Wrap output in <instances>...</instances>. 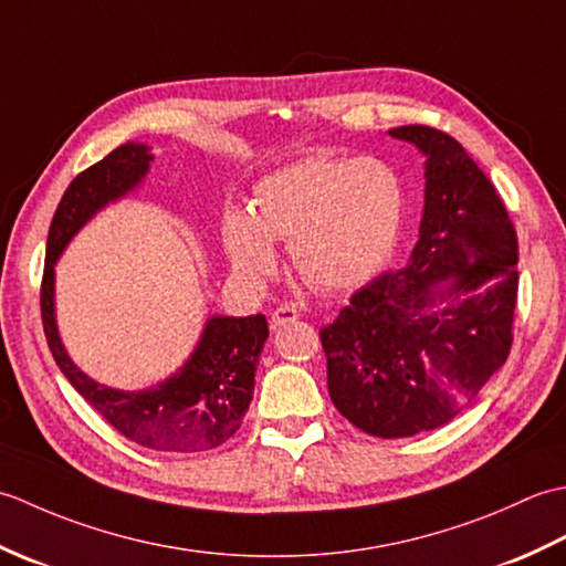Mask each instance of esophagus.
<instances>
[{"mask_svg": "<svg viewBox=\"0 0 566 566\" xmlns=\"http://www.w3.org/2000/svg\"><path fill=\"white\" fill-rule=\"evenodd\" d=\"M296 318H298V311L290 304H282L272 311L270 321H272V328H284V326H290V323H294Z\"/></svg>", "mask_w": 566, "mask_h": 566, "instance_id": "esophagus-1", "label": "esophagus"}]
</instances>
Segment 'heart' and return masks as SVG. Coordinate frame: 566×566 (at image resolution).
I'll return each instance as SVG.
<instances>
[{"label":"heart","mask_w":566,"mask_h":566,"mask_svg":"<svg viewBox=\"0 0 566 566\" xmlns=\"http://www.w3.org/2000/svg\"><path fill=\"white\" fill-rule=\"evenodd\" d=\"M403 213V179L387 160L314 155L264 177L252 213L226 211L221 238L233 270L252 284L272 276V240H282L314 290L345 292L387 262Z\"/></svg>","instance_id":"heart-1"}]
</instances>
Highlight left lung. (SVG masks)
<instances>
[{"label":"left lung","instance_id":"obj_1","mask_svg":"<svg viewBox=\"0 0 566 566\" xmlns=\"http://www.w3.org/2000/svg\"><path fill=\"white\" fill-rule=\"evenodd\" d=\"M389 134L428 158L420 238L406 268L321 328L335 408L387 440L436 430L474 399L509 359L518 302V235L482 167L444 130Z\"/></svg>","mask_w":566,"mask_h":566}]
</instances>
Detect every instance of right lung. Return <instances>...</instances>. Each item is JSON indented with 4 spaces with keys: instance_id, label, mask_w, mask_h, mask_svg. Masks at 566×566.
<instances>
[{
    "instance_id": "right-lung-1",
    "label": "right lung",
    "mask_w": 566,
    "mask_h": 566,
    "mask_svg": "<svg viewBox=\"0 0 566 566\" xmlns=\"http://www.w3.org/2000/svg\"><path fill=\"white\" fill-rule=\"evenodd\" d=\"M150 148L126 143L72 179L48 231L41 282V318L48 347L82 399L124 438L160 452H201L226 442L252 401L255 367L268 340L264 316H213L197 350L175 377L146 391H118L90 379L67 357L55 328L53 268L63 248L104 203L134 189L150 167Z\"/></svg>"
}]
</instances>
